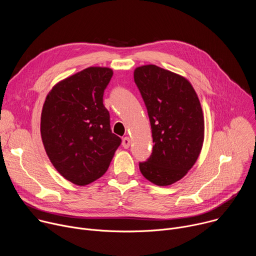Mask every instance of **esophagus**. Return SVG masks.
<instances>
[{"mask_svg": "<svg viewBox=\"0 0 256 256\" xmlns=\"http://www.w3.org/2000/svg\"><path fill=\"white\" fill-rule=\"evenodd\" d=\"M130 138L128 136H126L122 138V147L124 149H128L130 148Z\"/></svg>", "mask_w": 256, "mask_h": 256, "instance_id": "obj_1", "label": "esophagus"}]
</instances>
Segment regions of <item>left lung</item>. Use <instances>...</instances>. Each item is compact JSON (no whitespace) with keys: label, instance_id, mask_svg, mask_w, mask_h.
Returning <instances> with one entry per match:
<instances>
[{"label":"left lung","instance_id":"1","mask_svg":"<svg viewBox=\"0 0 256 256\" xmlns=\"http://www.w3.org/2000/svg\"><path fill=\"white\" fill-rule=\"evenodd\" d=\"M134 79L154 142L151 156L138 163L140 170L154 184L170 186L188 173L200 153L204 122L200 100L186 78L155 64L136 68Z\"/></svg>","mask_w":256,"mask_h":256}]
</instances>
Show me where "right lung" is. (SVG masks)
<instances>
[{
	"instance_id": "1",
	"label": "right lung",
	"mask_w": 256,
	"mask_h": 256,
	"mask_svg": "<svg viewBox=\"0 0 256 256\" xmlns=\"http://www.w3.org/2000/svg\"><path fill=\"white\" fill-rule=\"evenodd\" d=\"M114 75L90 66L58 83L46 96L40 132L46 154L66 180L86 186L108 169L122 138L112 134L103 94Z\"/></svg>"
}]
</instances>
